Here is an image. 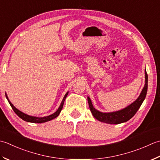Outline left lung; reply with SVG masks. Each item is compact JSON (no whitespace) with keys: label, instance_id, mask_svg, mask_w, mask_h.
I'll list each match as a JSON object with an SVG mask.
<instances>
[{"label":"left lung","instance_id":"left-lung-1","mask_svg":"<svg viewBox=\"0 0 160 160\" xmlns=\"http://www.w3.org/2000/svg\"><path fill=\"white\" fill-rule=\"evenodd\" d=\"M147 90L148 74L146 73V70H145V85L144 88L142 89L138 98L135 102L130 103L129 106L124 108L115 112H103L94 108L89 97H88V102L90 111L92 112L94 118L100 122L109 123V124H119V123L128 121L129 119H131L135 115V113L139 110L146 98Z\"/></svg>","mask_w":160,"mask_h":160}]
</instances>
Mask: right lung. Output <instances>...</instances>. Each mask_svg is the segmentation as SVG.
Returning <instances> with one entry per match:
<instances>
[{
	"instance_id": "1",
	"label": "right lung",
	"mask_w": 160,
	"mask_h": 160,
	"mask_svg": "<svg viewBox=\"0 0 160 160\" xmlns=\"http://www.w3.org/2000/svg\"><path fill=\"white\" fill-rule=\"evenodd\" d=\"M68 92H67L66 94H65V96L63 97V100H62V102L60 104L59 107H58V108L57 109V110L56 112H54L53 114H52L50 115H48V116H45V117H34V116H31V115H28L27 114H25L24 112H22L20 110H18L13 105V104L11 103L10 101L9 100L8 97L7 95V94L5 93V97L6 98H7L8 101L9 103L10 104L11 107L12 108L13 110H14V112L19 117H20L21 119H22V120H24L25 122H31V123H45V122H47L48 121H50V120H52L53 119H55L56 117H57L58 115H59V114L61 111L62 108H63V103L65 102V99H66V97L68 96Z\"/></svg>"
}]
</instances>
